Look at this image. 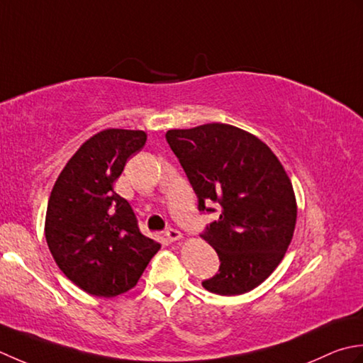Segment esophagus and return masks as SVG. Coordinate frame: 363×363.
Returning a JSON list of instances; mask_svg holds the SVG:
<instances>
[{"instance_id": "obj_1", "label": "esophagus", "mask_w": 363, "mask_h": 363, "mask_svg": "<svg viewBox=\"0 0 363 363\" xmlns=\"http://www.w3.org/2000/svg\"><path fill=\"white\" fill-rule=\"evenodd\" d=\"M164 235L169 241H179L182 238V233L177 228H167Z\"/></svg>"}]
</instances>
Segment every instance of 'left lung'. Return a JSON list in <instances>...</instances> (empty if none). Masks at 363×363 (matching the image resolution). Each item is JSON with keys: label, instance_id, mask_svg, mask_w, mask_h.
I'll return each mask as SVG.
<instances>
[{"label": "left lung", "instance_id": "left-lung-1", "mask_svg": "<svg viewBox=\"0 0 363 363\" xmlns=\"http://www.w3.org/2000/svg\"><path fill=\"white\" fill-rule=\"evenodd\" d=\"M166 140L199 211H219L201 235L220 262L203 288L223 296L254 290L282 262L293 238L298 208L284 166L257 136L227 123L169 130Z\"/></svg>", "mask_w": 363, "mask_h": 363}]
</instances>
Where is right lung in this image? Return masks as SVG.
Instances as JSON below:
<instances>
[{
	"mask_svg": "<svg viewBox=\"0 0 363 363\" xmlns=\"http://www.w3.org/2000/svg\"><path fill=\"white\" fill-rule=\"evenodd\" d=\"M145 140L140 130L97 133L69 160L51 191L48 249L59 269L92 296L131 290L161 247L140 233L131 205L113 188Z\"/></svg>",
	"mask_w": 363,
	"mask_h": 363,
	"instance_id": "1",
	"label": "right lung"
}]
</instances>
